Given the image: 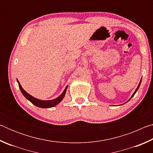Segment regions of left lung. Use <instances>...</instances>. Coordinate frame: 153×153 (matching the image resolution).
Masks as SVG:
<instances>
[{
  "instance_id": "left-lung-1",
  "label": "left lung",
  "mask_w": 153,
  "mask_h": 153,
  "mask_svg": "<svg viewBox=\"0 0 153 153\" xmlns=\"http://www.w3.org/2000/svg\"><path fill=\"white\" fill-rule=\"evenodd\" d=\"M141 81H142V79H141V80H140V83H139V84H138V87H137V88L136 89V90H135V92H134V94H132V96H131V97L130 98V99H131V98H132V97H134V95L136 94V92H137V90H138V88H139V87H140V84H141Z\"/></svg>"
}]
</instances>
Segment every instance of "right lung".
I'll use <instances>...</instances> for the list:
<instances>
[{
  "label": "right lung",
  "instance_id": "add662e5",
  "mask_svg": "<svg viewBox=\"0 0 153 153\" xmlns=\"http://www.w3.org/2000/svg\"><path fill=\"white\" fill-rule=\"evenodd\" d=\"M17 81L18 82V84H19V87L23 95H24L28 100H30L32 104L36 106V107H40V108H51V107H55V106H56V105H58L59 103L63 99L65 95L67 88V87L65 88V89L64 90L63 93H62L59 97L55 98V99L49 100H39L38 99V98H34L33 97H32V96H31L30 94H28L27 92H25V90L23 89V88L22 87V86H21L19 82L18 81L17 79Z\"/></svg>",
  "mask_w": 153,
  "mask_h": 153
}]
</instances>
